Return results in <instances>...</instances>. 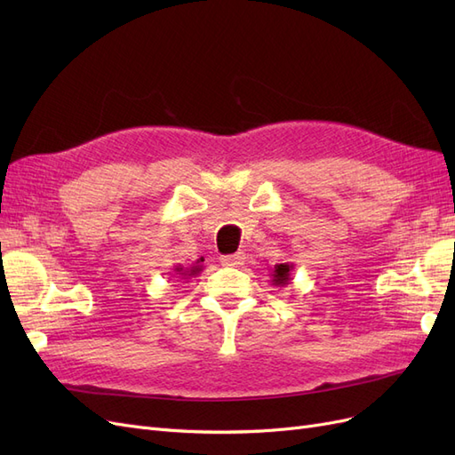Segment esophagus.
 <instances>
[{
    "mask_svg": "<svg viewBox=\"0 0 455 455\" xmlns=\"http://www.w3.org/2000/svg\"><path fill=\"white\" fill-rule=\"evenodd\" d=\"M244 252H235V254H229V256H222L220 258V261H222V266L226 267H239L244 264Z\"/></svg>",
    "mask_w": 455,
    "mask_h": 455,
    "instance_id": "1",
    "label": "esophagus"
}]
</instances>
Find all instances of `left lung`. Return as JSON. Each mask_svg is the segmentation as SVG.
Instances as JSON below:
<instances>
[{"label":"left lung","mask_w":455,"mask_h":455,"mask_svg":"<svg viewBox=\"0 0 455 455\" xmlns=\"http://www.w3.org/2000/svg\"><path fill=\"white\" fill-rule=\"evenodd\" d=\"M291 271L292 266L291 264H277L273 269V284L275 286H286L291 283Z\"/></svg>","instance_id":"obj_1"}]
</instances>
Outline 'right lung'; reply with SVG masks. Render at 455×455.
<instances>
[{
    "instance_id": "right-lung-1",
    "label": "right lung",
    "mask_w": 455,
    "mask_h": 455,
    "mask_svg": "<svg viewBox=\"0 0 455 455\" xmlns=\"http://www.w3.org/2000/svg\"><path fill=\"white\" fill-rule=\"evenodd\" d=\"M201 269H203V266H194L189 271H184L180 275H182V277H194V275H197ZM176 271H182V267H176Z\"/></svg>"
}]
</instances>
